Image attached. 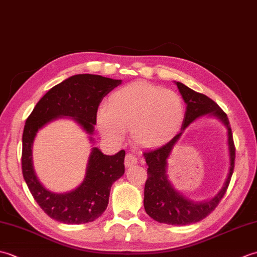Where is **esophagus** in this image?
Here are the masks:
<instances>
[{
	"instance_id": "esophagus-1",
	"label": "esophagus",
	"mask_w": 257,
	"mask_h": 257,
	"mask_svg": "<svg viewBox=\"0 0 257 257\" xmlns=\"http://www.w3.org/2000/svg\"><path fill=\"white\" fill-rule=\"evenodd\" d=\"M137 158H136L133 154H127L124 157V166L125 167H132L137 163Z\"/></svg>"
}]
</instances>
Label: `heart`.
I'll return each mask as SVG.
<instances>
[{
    "instance_id": "1",
    "label": "heart",
    "mask_w": 257,
    "mask_h": 257,
    "mask_svg": "<svg viewBox=\"0 0 257 257\" xmlns=\"http://www.w3.org/2000/svg\"><path fill=\"white\" fill-rule=\"evenodd\" d=\"M184 105L177 92L137 81L114 91L107 109L97 113L101 134L112 143H121L125 130L133 128L138 144L155 147L165 144L182 125Z\"/></svg>"
}]
</instances>
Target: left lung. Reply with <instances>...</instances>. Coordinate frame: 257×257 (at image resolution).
Wrapping results in <instances>:
<instances>
[{
    "instance_id": "left-lung-1",
    "label": "left lung",
    "mask_w": 257,
    "mask_h": 257,
    "mask_svg": "<svg viewBox=\"0 0 257 257\" xmlns=\"http://www.w3.org/2000/svg\"><path fill=\"white\" fill-rule=\"evenodd\" d=\"M177 86L180 94L182 95L183 100L187 103L182 130L174 136L169 143L159 148L144 152L147 166H148V169H147L148 179L145 184L144 205L147 214L157 222L170 225H187L205 219L211 212L215 210V207L219 205L222 198L224 196L234 170L235 146H234L230 121H228L226 113L222 110L220 106L211 98L201 94V92L194 91L182 83H177ZM207 113L220 117L228 128L230 171L225 187L214 198L207 202L195 204L185 199L172 188L166 177V159L181 137L183 130L196 117Z\"/></svg>"
}]
</instances>
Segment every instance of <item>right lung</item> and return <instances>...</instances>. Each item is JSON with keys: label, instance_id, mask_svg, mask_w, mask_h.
Returning <instances> with one entry per match:
<instances>
[{"label": "right lung", "instance_id": "1", "mask_svg": "<svg viewBox=\"0 0 257 257\" xmlns=\"http://www.w3.org/2000/svg\"><path fill=\"white\" fill-rule=\"evenodd\" d=\"M121 80L81 74L54 86L36 103L26 119L22 149V172L33 198L46 214L65 224H83L98 219L107 209L112 183L124 173V150L106 156L92 148L86 177L77 189L65 194L46 190L35 176L32 146L43 125L58 117H72L88 135L94 134L98 106ZM92 139V138H91Z\"/></svg>", "mask_w": 257, "mask_h": 257}]
</instances>
